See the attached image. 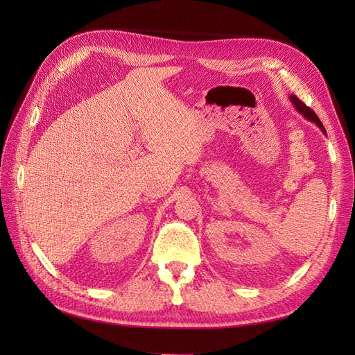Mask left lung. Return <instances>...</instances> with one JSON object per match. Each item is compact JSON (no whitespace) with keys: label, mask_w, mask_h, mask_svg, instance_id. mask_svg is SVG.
<instances>
[{"label":"left lung","mask_w":355,"mask_h":355,"mask_svg":"<svg viewBox=\"0 0 355 355\" xmlns=\"http://www.w3.org/2000/svg\"><path fill=\"white\" fill-rule=\"evenodd\" d=\"M290 101H292V103L295 105V108H296V111H299L300 114H302L306 120H309V121H313V123H315L320 128H321V132H323L324 135H326V130H324V127H323V124H321V121L318 120V116H317V114L311 110V108H308V106L300 101L297 96H295V94H290Z\"/></svg>","instance_id":"left-lung-1"}]
</instances>
